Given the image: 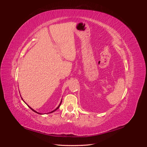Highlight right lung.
Returning <instances> with one entry per match:
<instances>
[{"label":"right lung","mask_w":147,"mask_h":147,"mask_svg":"<svg viewBox=\"0 0 147 147\" xmlns=\"http://www.w3.org/2000/svg\"><path fill=\"white\" fill-rule=\"evenodd\" d=\"M23 101H24V100H23ZM61 102H62V100L61 101V103H60V104L59 105V106H58V107H57V108H56V109L55 110H53V111H52V112H50V113H53V112H55V111H56V110H57V109H58L59 108V107H60V105H61ZM28 107H29V108H30V109L31 110H32V111H34V112H35V113H38V114H40V113H38L37 112H36V111H35V110H34V109H32V108H31V107H29V105H28Z\"/></svg>","instance_id":"add662e5"}]
</instances>
